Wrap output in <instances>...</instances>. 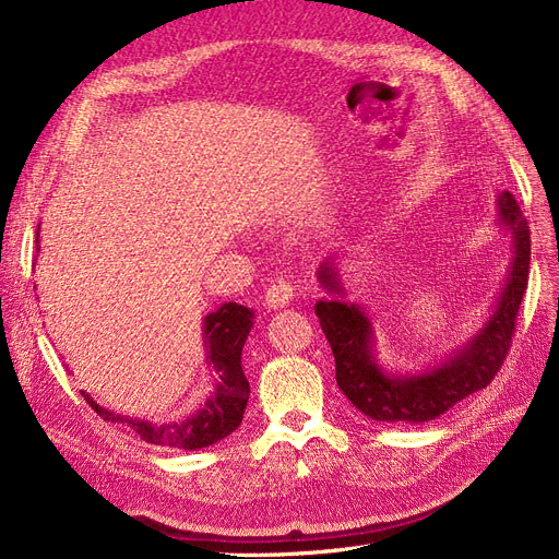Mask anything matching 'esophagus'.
<instances>
[{
	"instance_id": "esophagus-1",
	"label": "esophagus",
	"mask_w": 559,
	"mask_h": 559,
	"mask_svg": "<svg viewBox=\"0 0 559 559\" xmlns=\"http://www.w3.org/2000/svg\"><path fill=\"white\" fill-rule=\"evenodd\" d=\"M294 294L296 292H294V286L289 282H286V280H275L273 284L267 286V292H265V306L270 310H280L284 306H289Z\"/></svg>"
}]
</instances>
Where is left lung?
<instances>
[{
    "instance_id": "obj_1",
    "label": "left lung",
    "mask_w": 559,
    "mask_h": 559,
    "mask_svg": "<svg viewBox=\"0 0 559 559\" xmlns=\"http://www.w3.org/2000/svg\"><path fill=\"white\" fill-rule=\"evenodd\" d=\"M495 222L513 240V259L503 286L483 326L464 345L425 370L394 373L378 359L373 321L359 302L345 300L347 289L335 259L317 267L321 289L335 298L317 300L314 314L333 349L335 380L354 408L376 421H408L421 425L448 413L452 405L476 394L495 380L506 352L511 347L515 317L530 277V226L522 218L515 198L497 195Z\"/></svg>"
}]
</instances>
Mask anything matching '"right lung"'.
<instances>
[{
  "instance_id": "1",
  "label": "right lung",
  "mask_w": 559,
  "mask_h": 559,
  "mask_svg": "<svg viewBox=\"0 0 559 559\" xmlns=\"http://www.w3.org/2000/svg\"><path fill=\"white\" fill-rule=\"evenodd\" d=\"M39 242V230H37ZM253 326V310L224 302L216 312L202 319V343H205V364L214 370V389L205 403L186 415L181 421H148L128 415H118L95 403L91 394L81 389V396L91 403L97 415L114 425H123L138 433L142 441L154 445H170L183 450H200L224 441L240 427L247 401L249 382L242 370V347Z\"/></svg>"
}]
</instances>
